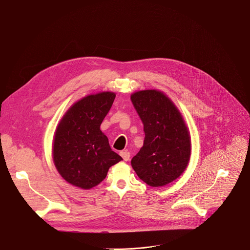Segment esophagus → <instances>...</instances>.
Segmentation results:
<instances>
[{"label":"esophagus","instance_id":"1","mask_svg":"<svg viewBox=\"0 0 250 250\" xmlns=\"http://www.w3.org/2000/svg\"><path fill=\"white\" fill-rule=\"evenodd\" d=\"M120 155L122 156V158L124 159V161H128L129 160V158H130V153L128 152V151H122V152H120Z\"/></svg>","mask_w":250,"mask_h":250}]
</instances>
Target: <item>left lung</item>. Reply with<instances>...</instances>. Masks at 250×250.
I'll return each instance as SVG.
<instances>
[{
    "label": "left lung",
    "instance_id": "obj_1",
    "mask_svg": "<svg viewBox=\"0 0 250 250\" xmlns=\"http://www.w3.org/2000/svg\"><path fill=\"white\" fill-rule=\"evenodd\" d=\"M130 98L146 135L131 166L148 186H167L178 179L188 166L191 155L188 127L177 106L163 91L140 90Z\"/></svg>",
    "mask_w": 250,
    "mask_h": 250
}]
</instances>
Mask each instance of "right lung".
I'll use <instances>...</instances> for the list:
<instances>
[{
  "label": "right lung",
  "instance_id": "add662e5",
  "mask_svg": "<svg viewBox=\"0 0 250 250\" xmlns=\"http://www.w3.org/2000/svg\"><path fill=\"white\" fill-rule=\"evenodd\" d=\"M111 91L82 98L62 116L54 133L52 156L59 174L82 189L98 186L122 157L100 128L114 102Z\"/></svg>",
  "mask_w": 250,
  "mask_h": 250
}]
</instances>
